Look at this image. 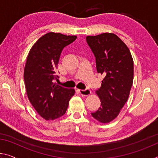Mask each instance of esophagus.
Instances as JSON below:
<instances>
[{"mask_svg":"<svg viewBox=\"0 0 158 158\" xmlns=\"http://www.w3.org/2000/svg\"><path fill=\"white\" fill-rule=\"evenodd\" d=\"M79 92L80 93V94H81V96H89L91 94V91L89 89L79 90Z\"/></svg>","mask_w":158,"mask_h":158,"instance_id":"1","label":"esophagus"}]
</instances>
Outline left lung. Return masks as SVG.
<instances>
[{"label": "left lung", "instance_id": "obj_1", "mask_svg": "<svg viewBox=\"0 0 158 158\" xmlns=\"http://www.w3.org/2000/svg\"><path fill=\"white\" fill-rule=\"evenodd\" d=\"M86 41L96 57L98 73L105 77L96 91L101 106L91 115L101 123H109L118 116L128 100L134 60L127 45L113 33L87 36Z\"/></svg>", "mask_w": 158, "mask_h": 158}]
</instances>
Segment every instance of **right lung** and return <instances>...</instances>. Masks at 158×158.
<instances>
[{
	"label": "right lung",
	"mask_w": 158,
	"mask_h": 158,
	"mask_svg": "<svg viewBox=\"0 0 158 158\" xmlns=\"http://www.w3.org/2000/svg\"><path fill=\"white\" fill-rule=\"evenodd\" d=\"M77 36L49 32L38 39L27 57L24 79L27 97L38 114L46 120L64 115L75 90L57 85L55 80L62 49Z\"/></svg>",
	"instance_id": "1"
}]
</instances>
